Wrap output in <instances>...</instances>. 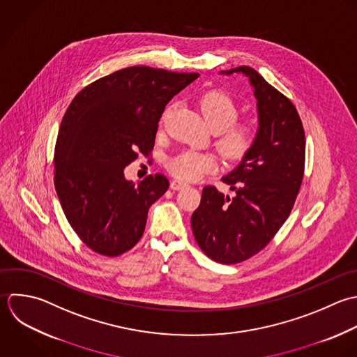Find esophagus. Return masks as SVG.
I'll return each mask as SVG.
<instances>
[{
    "mask_svg": "<svg viewBox=\"0 0 357 357\" xmlns=\"http://www.w3.org/2000/svg\"><path fill=\"white\" fill-rule=\"evenodd\" d=\"M183 186H186V183L182 182V181H178V179H172V181H171V189H172V190H179V189H182Z\"/></svg>",
    "mask_w": 357,
    "mask_h": 357,
    "instance_id": "1",
    "label": "esophagus"
}]
</instances>
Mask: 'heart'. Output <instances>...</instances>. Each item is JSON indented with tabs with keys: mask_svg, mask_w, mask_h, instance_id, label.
<instances>
[{
	"mask_svg": "<svg viewBox=\"0 0 357 357\" xmlns=\"http://www.w3.org/2000/svg\"><path fill=\"white\" fill-rule=\"evenodd\" d=\"M200 109L208 126L218 132L215 146L228 160L243 158L253 147L257 137L256 123L250 119L238 121L239 108L234 98L221 90H211L202 96ZM172 114V107L167 108L161 116V126ZM167 169L178 179L196 181L204 174L217 169V160L207 153L183 150L165 162Z\"/></svg>",
	"mask_w": 357,
	"mask_h": 357,
	"instance_id": "b5f03b06",
	"label": "heart"
}]
</instances>
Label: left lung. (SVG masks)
Returning <instances> with one entry per match:
<instances>
[{
	"mask_svg": "<svg viewBox=\"0 0 357 357\" xmlns=\"http://www.w3.org/2000/svg\"><path fill=\"white\" fill-rule=\"evenodd\" d=\"M249 76L259 109L252 150L222 181L235 190L224 196L206 186L192 214L195 239L207 257L221 264L242 263L263 250L289 217L306 158V137L294 102L250 66L227 70Z\"/></svg>",
	"mask_w": 357,
	"mask_h": 357,
	"instance_id": "left-lung-1",
	"label": "left lung"
}]
</instances>
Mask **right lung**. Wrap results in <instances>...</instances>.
I'll return each instance as SVG.
<instances>
[{"label": "right lung", "instance_id": "right-lung-1", "mask_svg": "<svg viewBox=\"0 0 357 357\" xmlns=\"http://www.w3.org/2000/svg\"><path fill=\"white\" fill-rule=\"evenodd\" d=\"M199 73L130 66L97 79L69 104L54 150V185L72 229L93 252L116 257L142 238L149 208L168 179L139 185L123 176L139 153L150 155L171 98Z\"/></svg>", "mask_w": 357, "mask_h": 357}]
</instances>
